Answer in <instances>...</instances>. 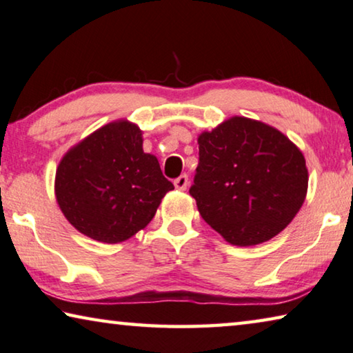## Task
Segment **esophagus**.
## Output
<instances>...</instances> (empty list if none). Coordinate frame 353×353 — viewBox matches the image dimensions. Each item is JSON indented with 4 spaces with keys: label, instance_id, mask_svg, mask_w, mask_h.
Returning a JSON list of instances; mask_svg holds the SVG:
<instances>
[{
    "label": "esophagus",
    "instance_id": "34e87169",
    "mask_svg": "<svg viewBox=\"0 0 353 353\" xmlns=\"http://www.w3.org/2000/svg\"><path fill=\"white\" fill-rule=\"evenodd\" d=\"M173 184H175L176 189L186 190L188 186H189V176L186 175V173H183V175H180L175 181H173Z\"/></svg>",
    "mask_w": 353,
    "mask_h": 353
}]
</instances>
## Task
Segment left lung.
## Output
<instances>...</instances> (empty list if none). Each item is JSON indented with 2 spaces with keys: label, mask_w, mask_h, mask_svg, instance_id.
I'll return each instance as SVG.
<instances>
[{
  "label": "left lung",
  "mask_w": 353,
  "mask_h": 353,
  "mask_svg": "<svg viewBox=\"0 0 353 353\" xmlns=\"http://www.w3.org/2000/svg\"><path fill=\"white\" fill-rule=\"evenodd\" d=\"M308 170L272 126L233 117L199 137L189 194L203 221L233 245H256L286 228L303 205Z\"/></svg>",
  "instance_id": "obj_1"
}]
</instances>
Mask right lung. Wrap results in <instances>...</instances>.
<instances>
[{
  "label": "right lung",
  "instance_id": "1",
  "mask_svg": "<svg viewBox=\"0 0 353 353\" xmlns=\"http://www.w3.org/2000/svg\"><path fill=\"white\" fill-rule=\"evenodd\" d=\"M54 188L57 203L74 228L115 244L147 227L173 184L158 159L143 153L141 130L120 120L63 156Z\"/></svg>",
  "mask_w": 353,
  "mask_h": 353
}]
</instances>
